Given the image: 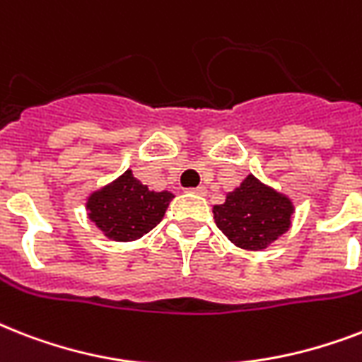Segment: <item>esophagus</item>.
I'll use <instances>...</instances> for the list:
<instances>
[{"label": "esophagus", "instance_id": "34e87169", "mask_svg": "<svg viewBox=\"0 0 362 362\" xmlns=\"http://www.w3.org/2000/svg\"><path fill=\"white\" fill-rule=\"evenodd\" d=\"M189 192L197 193V195H204V193H206V187L199 186V187H193V189H189Z\"/></svg>", "mask_w": 362, "mask_h": 362}]
</instances>
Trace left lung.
Listing matches in <instances>:
<instances>
[{"mask_svg":"<svg viewBox=\"0 0 362 362\" xmlns=\"http://www.w3.org/2000/svg\"><path fill=\"white\" fill-rule=\"evenodd\" d=\"M212 212L218 229L235 246L261 252L289 231L295 206L287 195L247 175Z\"/></svg>","mask_w":362,"mask_h":362,"instance_id":"8db88e82","label":"left lung"}]
</instances>
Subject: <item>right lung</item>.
<instances>
[{"instance_id":"1","label":"right lung","mask_w":362,"mask_h":362,"mask_svg":"<svg viewBox=\"0 0 362 362\" xmlns=\"http://www.w3.org/2000/svg\"><path fill=\"white\" fill-rule=\"evenodd\" d=\"M175 199L170 192H152L127 169L116 180L90 193L86 199L88 218L105 237L131 242L144 237L159 221Z\"/></svg>"}]
</instances>
